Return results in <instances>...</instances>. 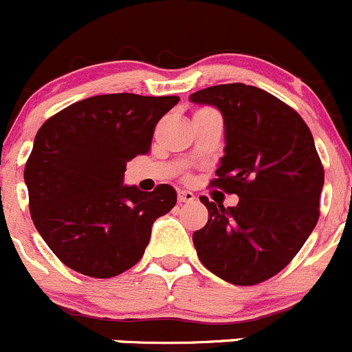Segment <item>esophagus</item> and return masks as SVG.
Returning <instances> with one entry per match:
<instances>
[{
	"label": "esophagus",
	"instance_id": "esophagus-1",
	"mask_svg": "<svg viewBox=\"0 0 352 352\" xmlns=\"http://www.w3.org/2000/svg\"><path fill=\"white\" fill-rule=\"evenodd\" d=\"M193 200H195V195L191 193V191H186V190L177 191V201H179V204H188V201H193Z\"/></svg>",
	"mask_w": 352,
	"mask_h": 352
}]
</instances>
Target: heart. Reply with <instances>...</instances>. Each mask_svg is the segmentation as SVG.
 I'll use <instances>...</instances> for the list:
<instances>
[{
    "label": "heart",
    "instance_id": "heart-1",
    "mask_svg": "<svg viewBox=\"0 0 352 352\" xmlns=\"http://www.w3.org/2000/svg\"><path fill=\"white\" fill-rule=\"evenodd\" d=\"M198 111H208V109H198ZM198 111H197V113H198Z\"/></svg>",
    "mask_w": 352,
    "mask_h": 352
}]
</instances>
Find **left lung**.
Returning a JSON list of instances; mask_svg holds the SVG:
<instances>
[{
	"instance_id": "1",
	"label": "left lung",
	"mask_w": 352,
	"mask_h": 352,
	"mask_svg": "<svg viewBox=\"0 0 352 352\" xmlns=\"http://www.w3.org/2000/svg\"><path fill=\"white\" fill-rule=\"evenodd\" d=\"M224 116L226 148L210 186L239 197L226 208L201 197L208 221L193 232L200 262L236 286L289 265L320 217L323 166L301 116L267 90L224 83L191 94Z\"/></svg>"
}]
</instances>
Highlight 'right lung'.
I'll use <instances>...</instances> for the list:
<instances>
[{
	"mask_svg": "<svg viewBox=\"0 0 352 352\" xmlns=\"http://www.w3.org/2000/svg\"><path fill=\"white\" fill-rule=\"evenodd\" d=\"M177 96L106 94L44 121L27 159L29 208L54 255L75 272L109 279L144 256L152 224L176 205V191L123 186L126 162L151 152L159 120Z\"/></svg>",
	"mask_w": 352,
	"mask_h": 352,
	"instance_id": "1",
	"label": "right lung"
}]
</instances>
